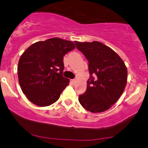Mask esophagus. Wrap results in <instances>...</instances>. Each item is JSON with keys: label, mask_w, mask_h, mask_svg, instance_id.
<instances>
[{"label": "esophagus", "mask_w": 148, "mask_h": 148, "mask_svg": "<svg viewBox=\"0 0 148 148\" xmlns=\"http://www.w3.org/2000/svg\"><path fill=\"white\" fill-rule=\"evenodd\" d=\"M70 82H71V84H75L76 81H75V79H71V81H70Z\"/></svg>", "instance_id": "1"}]
</instances>
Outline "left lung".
Instances as JSON below:
<instances>
[{"label": "left lung", "instance_id": "1", "mask_svg": "<svg viewBox=\"0 0 148 148\" xmlns=\"http://www.w3.org/2000/svg\"><path fill=\"white\" fill-rule=\"evenodd\" d=\"M75 44L88 60L91 75L86 92L79 96V101L91 113L107 111L123 93L127 79L126 66L119 54L100 42L75 41Z\"/></svg>", "mask_w": 148, "mask_h": 148}]
</instances>
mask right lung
Instances as JSON below:
<instances>
[{"instance_id": "right-lung-1", "label": "right lung", "mask_w": 148, "mask_h": 148, "mask_svg": "<svg viewBox=\"0 0 148 148\" xmlns=\"http://www.w3.org/2000/svg\"><path fill=\"white\" fill-rule=\"evenodd\" d=\"M76 47L73 42L59 37L39 41L22 54L18 76L23 94L39 106L57 101L69 79L62 76L64 56Z\"/></svg>"}]
</instances>
